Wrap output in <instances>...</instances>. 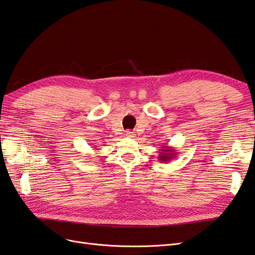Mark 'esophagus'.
Masks as SVG:
<instances>
[{"instance_id": "34e87169", "label": "esophagus", "mask_w": 255, "mask_h": 255, "mask_svg": "<svg viewBox=\"0 0 255 255\" xmlns=\"http://www.w3.org/2000/svg\"><path fill=\"white\" fill-rule=\"evenodd\" d=\"M126 136H127V137H129V138H133V137L135 136V133L133 132V130H127Z\"/></svg>"}]
</instances>
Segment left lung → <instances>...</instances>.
Masks as SVG:
<instances>
[{"instance_id": "8db88e82", "label": "left lung", "mask_w": 255, "mask_h": 255, "mask_svg": "<svg viewBox=\"0 0 255 255\" xmlns=\"http://www.w3.org/2000/svg\"><path fill=\"white\" fill-rule=\"evenodd\" d=\"M177 154V152H175L172 146H168V145H163V149L160 150V153L158 155V159L160 161H163V163H167L170 159H172L175 155Z\"/></svg>"}]
</instances>
